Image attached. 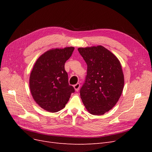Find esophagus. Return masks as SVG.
I'll list each match as a JSON object with an SVG mask.
<instances>
[{"label":"esophagus","mask_w":152,"mask_h":152,"mask_svg":"<svg viewBox=\"0 0 152 152\" xmlns=\"http://www.w3.org/2000/svg\"><path fill=\"white\" fill-rule=\"evenodd\" d=\"M80 84L79 83H77V84H75V85H74V89H75V91H78L79 90V88H80Z\"/></svg>","instance_id":"34e87169"}]
</instances>
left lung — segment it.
<instances>
[{
	"label": "left lung",
	"mask_w": 152,
	"mask_h": 152,
	"mask_svg": "<svg viewBox=\"0 0 152 152\" xmlns=\"http://www.w3.org/2000/svg\"><path fill=\"white\" fill-rule=\"evenodd\" d=\"M78 50L87 65L80 98L90 113L103 115L116 104L122 93L124 77L121 63L102 45Z\"/></svg>",
	"instance_id": "obj_1"
}]
</instances>
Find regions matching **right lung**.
Returning <instances> with one entry per match:
<instances>
[{"label":"right lung","mask_w":152,"mask_h":152,"mask_svg":"<svg viewBox=\"0 0 152 152\" xmlns=\"http://www.w3.org/2000/svg\"><path fill=\"white\" fill-rule=\"evenodd\" d=\"M74 48L53 49L36 61L30 76V89L35 102L50 112H57L65 107L73 87L68 84L65 63Z\"/></svg>","instance_id":"obj_1"}]
</instances>
